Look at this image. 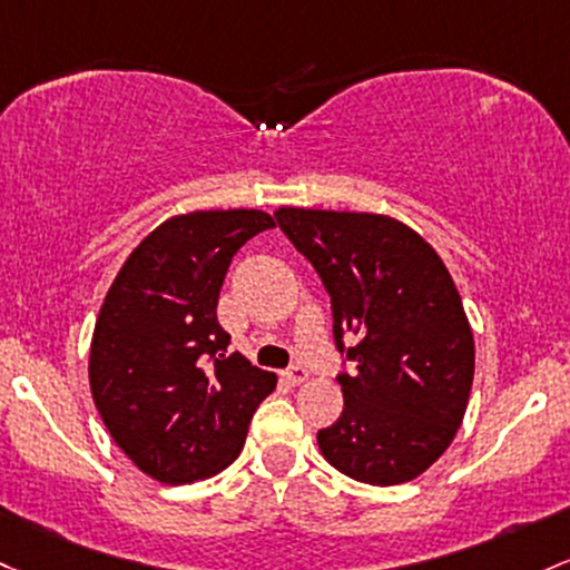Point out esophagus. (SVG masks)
<instances>
[{
	"label": "esophagus",
	"mask_w": 570,
	"mask_h": 570,
	"mask_svg": "<svg viewBox=\"0 0 570 570\" xmlns=\"http://www.w3.org/2000/svg\"><path fill=\"white\" fill-rule=\"evenodd\" d=\"M281 379H284L289 386H297V384H303L305 379H308V371H305V367L295 365V367H289V371L281 373Z\"/></svg>",
	"instance_id": "esophagus-1"
}]
</instances>
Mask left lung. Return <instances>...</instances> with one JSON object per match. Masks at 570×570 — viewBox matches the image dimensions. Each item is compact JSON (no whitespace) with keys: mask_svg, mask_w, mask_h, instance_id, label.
Instances as JSON below:
<instances>
[{"mask_svg":"<svg viewBox=\"0 0 570 570\" xmlns=\"http://www.w3.org/2000/svg\"><path fill=\"white\" fill-rule=\"evenodd\" d=\"M275 218L327 286L337 348L360 337L346 348L354 373L337 376L343 414L316 435L324 460L373 487L422 476L458 435L476 365L446 265L384 214L284 205Z\"/></svg>","mask_w":570,"mask_h":570,"instance_id":"obj_1","label":"left lung"}]
</instances>
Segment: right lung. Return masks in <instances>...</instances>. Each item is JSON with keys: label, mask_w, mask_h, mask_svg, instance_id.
<instances>
[{"label": "right lung", "mask_w": 570, "mask_h": 570, "mask_svg": "<svg viewBox=\"0 0 570 570\" xmlns=\"http://www.w3.org/2000/svg\"><path fill=\"white\" fill-rule=\"evenodd\" d=\"M271 227L273 216L252 208L167 218L105 295L89 354L94 405L118 449L161 484L233 465L256 405L275 390V373L224 354L229 335L216 318L237 248Z\"/></svg>", "instance_id": "obj_1"}]
</instances>
